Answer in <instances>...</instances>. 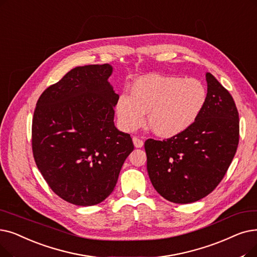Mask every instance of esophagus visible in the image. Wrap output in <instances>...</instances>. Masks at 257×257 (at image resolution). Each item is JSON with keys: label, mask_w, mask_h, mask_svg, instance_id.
<instances>
[{"label": "esophagus", "mask_w": 257, "mask_h": 257, "mask_svg": "<svg viewBox=\"0 0 257 257\" xmlns=\"http://www.w3.org/2000/svg\"><path fill=\"white\" fill-rule=\"evenodd\" d=\"M132 141H133V144H135V147L136 148H142L143 147V145H144V142L142 141V140H140L139 138H133L132 139Z\"/></svg>", "instance_id": "1"}]
</instances>
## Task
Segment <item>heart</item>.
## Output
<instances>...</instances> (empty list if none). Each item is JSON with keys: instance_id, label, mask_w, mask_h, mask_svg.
Listing matches in <instances>:
<instances>
[{"instance_id": "b5f03b06", "label": "heart", "mask_w": 257, "mask_h": 257, "mask_svg": "<svg viewBox=\"0 0 257 257\" xmlns=\"http://www.w3.org/2000/svg\"><path fill=\"white\" fill-rule=\"evenodd\" d=\"M207 101L204 84L196 79L148 74L131 86V94L121 92L115 102L119 126L133 131L144 125L148 113L156 136L173 138L191 127Z\"/></svg>"}]
</instances>
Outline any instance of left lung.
<instances>
[{"label":"left lung","mask_w":257,"mask_h":257,"mask_svg":"<svg viewBox=\"0 0 257 257\" xmlns=\"http://www.w3.org/2000/svg\"><path fill=\"white\" fill-rule=\"evenodd\" d=\"M207 101L194 124L165 141L145 142L150 181L164 198L189 204L207 196L225 176L239 140L233 97L206 73Z\"/></svg>","instance_id":"obj_1"}]
</instances>
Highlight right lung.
Returning a JSON list of instances; mask_svg holds the SVG:
<instances>
[{"label":"right lung","mask_w":257,"mask_h":257,"mask_svg":"<svg viewBox=\"0 0 257 257\" xmlns=\"http://www.w3.org/2000/svg\"><path fill=\"white\" fill-rule=\"evenodd\" d=\"M112 72L109 64L75 67L42 93L33 114L38 168L55 194L76 206L108 197L135 149L130 135L114 126Z\"/></svg>","instance_id":"add662e5"}]
</instances>
